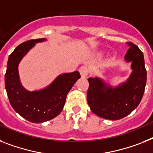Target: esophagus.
<instances>
[{
	"instance_id": "obj_1",
	"label": "esophagus",
	"mask_w": 153,
	"mask_h": 153,
	"mask_svg": "<svg viewBox=\"0 0 153 153\" xmlns=\"http://www.w3.org/2000/svg\"><path fill=\"white\" fill-rule=\"evenodd\" d=\"M79 74L81 75V77L83 78H86L88 76V66H86V65H83L81 67L79 68Z\"/></svg>"
}]
</instances>
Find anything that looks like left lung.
Listing matches in <instances>:
<instances>
[{"label": "left lung", "mask_w": 153, "mask_h": 153, "mask_svg": "<svg viewBox=\"0 0 153 153\" xmlns=\"http://www.w3.org/2000/svg\"><path fill=\"white\" fill-rule=\"evenodd\" d=\"M129 49L125 55L131 62L132 70L129 77L117 86L98 76L89 77L88 103L91 110L104 119L117 120L135 109L143 96L146 84V74L143 53L132 42H127Z\"/></svg>", "instance_id": "left-lung-1"}]
</instances>
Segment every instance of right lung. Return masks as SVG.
Wrapping results in <instances>:
<instances>
[{"mask_svg":"<svg viewBox=\"0 0 153 153\" xmlns=\"http://www.w3.org/2000/svg\"><path fill=\"white\" fill-rule=\"evenodd\" d=\"M47 39L31 40L19 45L9 55L4 81L10 104L16 113L26 120L39 123L54 119L62 110L69 91L77 79L79 72L59 75L51 84L40 90L29 91L22 86L19 65L36 44Z\"/></svg>","mask_w":153,"mask_h":153,"instance_id":"obj_1","label":"right lung"}]
</instances>
